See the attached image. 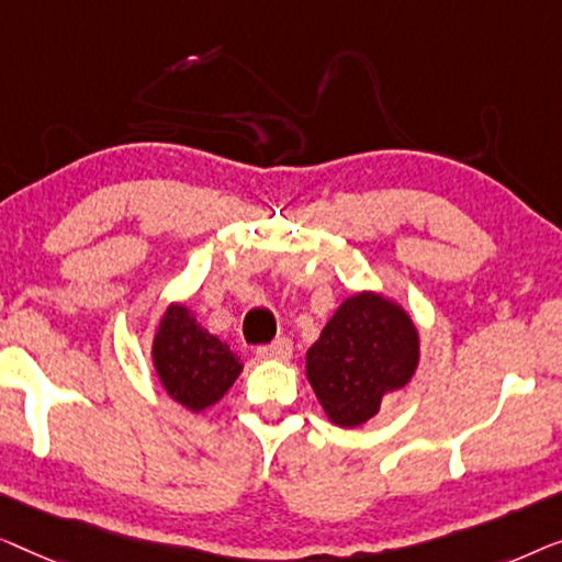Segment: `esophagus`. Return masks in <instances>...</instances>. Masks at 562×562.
Wrapping results in <instances>:
<instances>
[{"label":"esophagus","mask_w":562,"mask_h":562,"mask_svg":"<svg viewBox=\"0 0 562 562\" xmlns=\"http://www.w3.org/2000/svg\"><path fill=\"white\" fill-rule=\"evenodd\" d=\"M257 353H259V357H262V359L284 361V359H290V353H292V344H290V338H274L272 344L259 346Z\"/></svg>","instance_id":"34e87169"}]
</instances>
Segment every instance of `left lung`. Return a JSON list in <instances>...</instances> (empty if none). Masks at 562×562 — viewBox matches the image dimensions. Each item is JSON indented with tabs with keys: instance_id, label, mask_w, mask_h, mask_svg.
<instances>
[{
	"instance_id": "obj_1",
	"label": "left lung",
	"mask_w": 562,
	"mask_h": 562,
	"mask_svg": "<svg viewBox=\"0 0 562 562\" xmlns=\"http://www.w3.org/2000/svg\"><path fill=\"white\" fill-rule=\"evenodd\" d=\"M417 346V330L400 305L361 292L338 307L307 349V382L330 420L357 428L379 413L386 392L407 384Z\"/></svg>"
}]
</instances>
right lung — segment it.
I'll return each mask as SVG.
<instances>
[{
    "instance_id": "1",
    "label": "right lung",
    "mask_w": 562,
    "mask_h": 562,
    "mask_svg": "<svg viewBox=\"0 0 562 562\" xmlns=\"http://www.w3.org/2000/svg\"><path fill=\"white\" fill-rule=\"evenodd\" d=\"M153 359L157 376L172 400L201 413L224 397L241 363L209 330L195 326L186 305H170L155 334Z\"/></svg>"
}]
</instances>
